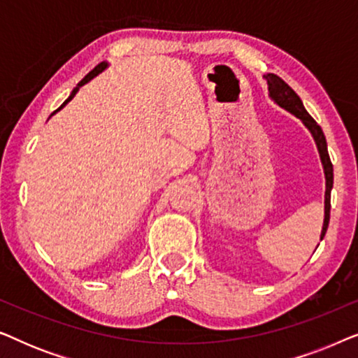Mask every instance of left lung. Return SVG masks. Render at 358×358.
I'll use <instances>...</instances> for the list:
<instances>
[{"label": "left lung", "instance_id": "8db88e82", "mask_svg": "<svg viewBox=\"0 0 358 358\" xmlns=\"http://www.w3.org/2000/svg\"><path fill=\"white\" fill-rule=\"evenodd\" d=\"M267 86H268V97L275 102L277 106H280L282 109L290 112L303 122V125L310 130V134L315 140L317 153H320L322 171H324V179H326V192H324V222H322V229L320 239L322 241L324 234L327 231V227H329V213H331V190L332 184H334V173H332V163L329 158V153H327V143L326 136L322 134L321 127L316 124V120L308 114L305 106L295 91L292 90L290 86L287 85L282 78H278L273 73H267L266 75Z\"/></svg>", "mask_w": 358, "mask_h": 358}]
</instances>
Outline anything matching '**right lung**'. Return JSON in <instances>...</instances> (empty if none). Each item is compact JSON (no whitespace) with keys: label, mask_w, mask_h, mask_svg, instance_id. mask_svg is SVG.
<instances>
[{"label":"right lung","mask_w":358,"mask_h":358,"mask_svg":"<svg viewBox=\"0 0 358 358\" xmlns=\"http://www.w3.org/2000/svg\"><path fill=\"white\" fill-rule=\"evenodd\" d=\"M107 66H109V63H107V62H102V63H99V65H97V66L94 68V70H92V71H90V73H87V75H86L85 78H83V80H81L80 83H78V85H76V87H75V90H73V91H71V94H70V96H68V99H66L65 102H63V104H62L60 107H58V109H57L55 112H53V114H57V112H58V110H62V109H63V107H65V106L68 104V102H70V101L73 99V97H75V96H76V92H78V91H80V87H83V86H85V85H86V83H90L91 80H94V78H96L97 75H99V73H102V71H104ZM53 114H52V115H53ZM52 115H50V117H52Z\"/></svg>","instance_id":"right-lung-1"}]
</instances>
